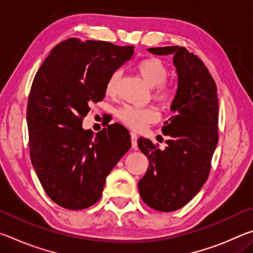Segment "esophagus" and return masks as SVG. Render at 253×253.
Segmentation results:
<instances>
[{"mask_svg":"<svg viewBox=\"0 0 253 253\" xmlns=\"http://www.w3.org/2000/svg\"><path fill=\"white\" fill-rule=\"evenodd\" d=\"M137 138H138V137H137V135L135 134V132H130L131 146H132V147H134V148H136V147H137Z\"/></svg>","mask_w":253,"mask_h":253,"instance_id":"1","label":"esophagus"}]
</instances>
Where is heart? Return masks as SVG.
Listing matches in <instances>:
<instances>
[{"mask_svg": "<svg viewBox=\"0 0 253 253\" xmlns=\"http://www.w3.org/2000/svg\"><path fill=\"white\" fill-rule=\"evenodd\" d=\"M137 71L143 77L146 83L154 87L153 96L157 100L165 105H169L175 100L177 96V84L175 81L166 80L168 78V67L163 60L149 57L145 58L137 63ZM122 78V72L119 70L114 71L107 80L106 93L108 96H116L118 91V84ZM117 116L123 124L135 130H140L146 127L148 124L156 122L160 117V113L156 107H135L125 106L119 109Z\"/></svg>", "mask_w": 253, "mask_h": 253, "instance_id": "b5f03b06", "label": "heart"}]
</instances>
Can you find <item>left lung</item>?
Segmentation results:
<instances>
[{
  "label": "left lung",
  "mask_w": 253,
  "mask_h": 253,
  "mask_svg": "<svg viewBox=\"0 0 253 253\" xmlns=\"http://www.w3.org/2000/svg\"><path fill=\"white\" fill-rule=\"evenodd\" d=\"M148 51L173 55L178 91L170 107L175 115L162 127L163 134L169 136L166 147L161 149L151 139L139 137L138 147L148 157L149 166L138 190L149 208L173 212L190 202L209 177L219 140L217 90L202 60L184 46Z\"/></svg>",
  "instance_id": "obj_1"
}]
</instances>
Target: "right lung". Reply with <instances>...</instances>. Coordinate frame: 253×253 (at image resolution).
<instances>
[{
	"mask_svg": "<svg viewBox=\"0 0 253 253\" xmlns=\"http://www.w3.org/2000/svg\"><path fill=\"white\" fill-rule=\"evenodd\" d=\"M132 53V45L70 38L54 46L34 77L27 109L30 157L45 193L60 207L83 210L98 202L106 177L131 146L118 123L93 136L83 121Z\"/></svg>",
	"mask_w": 253,
	"mask_h": 253,
	"instance_id": "add662e5",
	"label": "right lung"
}]
</instances>
